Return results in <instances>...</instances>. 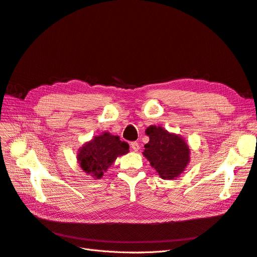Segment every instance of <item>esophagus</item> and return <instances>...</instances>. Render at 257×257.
I'll return each instance as SVG.
<instances>
[{
  "mask_svg": "<svg viewBox=\"0 0 257 257\" xmlns=\"http://www.w3.org/2000/svg\"><path fill=\"white\" fill-rule=\"evenodd\" d=\"M131 148H132V150L136 152V151H138V150H139V144H138L137 142L131 143Z\"/></svg>",
  "mask_w": 257,
  "mask_h": 257,
  "instance_id": "34e87169",
  "label": "esophagus"
}]
</instances>
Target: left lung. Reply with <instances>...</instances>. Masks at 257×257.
Listing matches in <instances>:
<instances>
[{
    "instance_id": "left-lung-1",
    "label": "left lung",
    "mask_w": 257,
    "mask_h": 257,
    "mask_svg": "<svg viewBox=\"0 0 257 257\" xmlns=\"http://www.w3.org/2000/svg\"><path fill=\"white\" fill-rule=\"evenodd\" d=\"M146 134L150 141L143 154L160 177L169 180L181 175L190 162V148L184 139L155 125L148 127Z\"/></svg>"
}]
</instances>
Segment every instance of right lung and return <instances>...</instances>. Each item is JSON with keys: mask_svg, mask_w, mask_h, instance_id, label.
<instances>
[{"mask_svg": "<svg viewBox=\"0 0 257 257\" xmlns=\"http://www.w3.org/2000/svg\"><path fill=\"white\" fill-rule=\"evenodd\" d=\"M128 149V144L121 142L119 136L104 132L102 135L95 136L80 148L77 160L84 173L95 179H100L115 159L126 154Z\"/></svg>", "mask_w": 257, "mask_h": 257, "instance_id": "add662e5", "label": "right lung"}]
</instances>
